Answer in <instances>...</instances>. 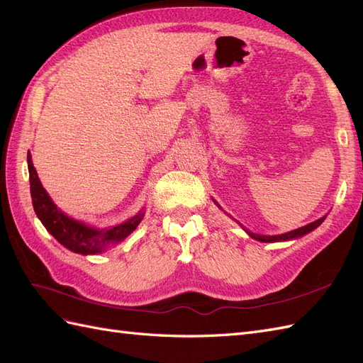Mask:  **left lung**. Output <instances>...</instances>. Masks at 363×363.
Here are the masks:
<instances>
[{
    "instance_id": "left-lung-1",
    "label": "left lung",
    "mask_w": 363,
    "mask_h": 363,
    "mask_svg": "<svg viewBox=\"0 0 363 363\" xmlns=\"http://www.w3.org/2000/svg\"><path fill=\"white\" fill-rule=\"evenodd\" d=\"M324 219H325V216L321 218V219H318V221H315V223H311V224H307L304 227H300V228H296V230H292V232H288V233H284V235H279V236H259V235L250 233V232H248V235L251 238L260 240V242H279V240H289V239L300 238V236H303L306 233L312 232V230H315L318 225H320L324 221Z\"/></svg>"
}]
</instances>
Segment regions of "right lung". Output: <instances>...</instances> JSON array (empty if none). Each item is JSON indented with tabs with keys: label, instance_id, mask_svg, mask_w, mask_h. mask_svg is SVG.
Listing matches in <instances>:
<instances>
[{
	"label": "right lung",
	"instance_id": "right-lung-1",
	"mask_svg": "<svg viewBox=\"0 0 363 363\" xmlns=\"http://www.w3.org/2000/svg\"><path fill=\"white\" fill-rule=\"evenodd\" d=\"M27 162L30 172V192L38 218L63 247L74 252H80V255L101 252L107 245L121 242V240L125 239L138 227L142 216H144V213L140 212L123 224L104 230L87 227L86 224L75 221V219H71L59 211L56 204L51 201L47 191L42 188L38 172L33 167L30 152L27 155Z\"/></svg>",
	"mask_w": 363,
	"mask_h": 363
}]
</instances>
